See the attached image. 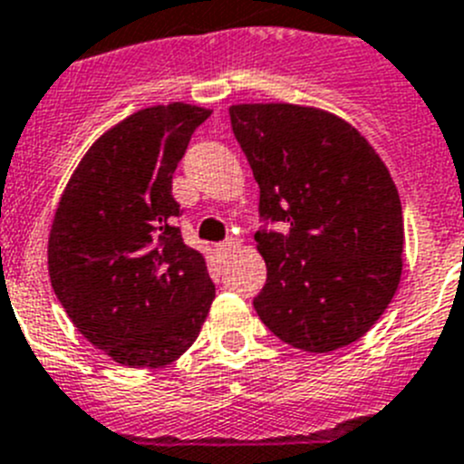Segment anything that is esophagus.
Returning <instances> with one entry per match:
<instances>
[{
	"label": "esophagus",
	"mask_w": 464,
	"mask_h": 464,
	"mask_svg": "<svg viewBox=\"0 0 464 464\" xmlns=\"http://www.w3.org/2000/svg\"><path fill=\"white\" fill-rule=\"evenodd\" d=\"M237 246H239V241H237L235 237H227V239H225L223 244H218L220 257H227V255L237 248Z\"/></svg>",
	"instance_id": "esophagus-1"
}]
</instances>
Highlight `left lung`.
<instances>
[{"mask_svg":"<svg viewBox=\"0 0 464 464\" xmlns=\"http://www.w3.org/2000/svg\"><path fill=\"white\" fill-rule=\"evenodd\" d=\"M229 121L260 186L257 315L299 350L350 345L401 283L405 232L389 169L359 130L322 110L232 105Z\"/></svg>","mask_w":464,"mask_h":464,"instance_id":"obj_1","label":"left lung"}]
</instances>
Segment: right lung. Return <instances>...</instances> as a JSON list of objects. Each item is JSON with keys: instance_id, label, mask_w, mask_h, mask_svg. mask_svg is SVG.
I'll use <instances>...</instances> for the list:
<instances>
[{"instance_id": "add662e5", "label": "right lung", "mask_w": 464, "mask_h": 464, "mask_svg": "<svg viewBox=\"0 0 464 464\" xmlns=\"http://www.w3.org/2000/svg\"><path fill=\"white\" fill-rule=\"evenodd\" d=\"M209 110L154 105L99 138L59 199L53 290L80 334L117 363L159 368L198 338L216 296L184 244L172 174Z\"/></svg>"}]
</instances>
